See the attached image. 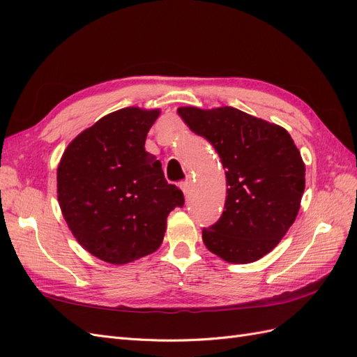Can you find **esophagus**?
Instances as JSON below:
<instances>
[{
    "instance_id": "obj_1",
    "label": "esophagus",
    "mask_w": 357,
    "mask_h": 357,
    "mask_svg": "<svg viewBox=\"0 0 357 357\" xmlns=\"http://www.w3.org/2000/svg\"><path fill=\"white\" fill-rule=\"evenodd\" d=\"M180 188H181L183 193H185V195L188 197L189 193H190V188H192V180H190V177H188V178L183 180V181L180 183Z\"/></svg>"
}]
</instances>
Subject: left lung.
<instances>
[{
    "label": "left lung",
    "instance_id": "1",
    "mask_svg": "<svg viewBox=\"0 0 357 357\" xmlns=\"http://www.w3.org/2000/svg\"><path fill=\"white\" fill-rule=\"evenodd\" d=\"M177 113L192 132L204 137L226 169L225 211L202 229L208 250L231 264L261 259L283 238L299 211L305 165L282 126L234 107Z\"/></svg>",
    "mask_w": 357,
    "mask_h": 357
}]
</instances>
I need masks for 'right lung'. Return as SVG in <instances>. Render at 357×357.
<instances>
[{
	"label": "right lung",
	"instance_id": "add662e5",
	"mask_svg": "<svg viewBox=\"0 0 357 357\" xmlns=\"http://www.w3.org/2000/svg\"><path fill=\"white\" fill-rule=\"evenodd\" d=\"M158 116L137 107L104 116L73 139L58 167L68 228L86 250L113 265L158 250L169 211L185 204L144 149Z\"/></svg>",
	"mask_w": 357,
	"mask_h": 357
}]
</instances>
